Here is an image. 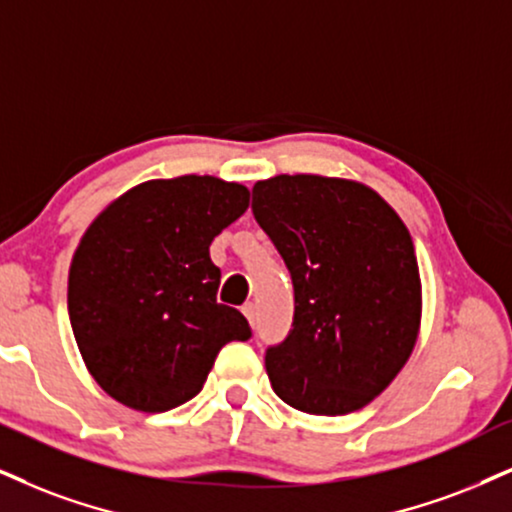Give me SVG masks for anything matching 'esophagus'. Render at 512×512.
Listing matches in <instances>:
<instances>
[{"instance_id": "1", "label": "esophagus", "mask_w": 512, "mask_h": 512, "mask_svg": "<svg viewBox=\"0 0 512 512\" xmlns=\"http://www.w3.org/2000/svg\"><path fill=\"white\" fill-rule=\"evenodd\" d=\"M242 313L246 315V320H249L251 325L256 323V306L251 304V301H249V304H244V306H242Z\"/></svg>"}]
</instances>
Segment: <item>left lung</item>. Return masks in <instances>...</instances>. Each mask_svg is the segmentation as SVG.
Here are the masks:
<instances>
[{"label": "left lung", "instance_id": "8db88e82", "mask_svg": "<svg viewBox=\"0 0 512 512\" xmlns=\"http://www.w3.org/2000/svg\"><path fill=\"white\" fill-rule=\"evenodd\" d=\"M251 194L294 285L292 330L266 349L275 394L313 415L368 406L418 337L420 273L406 225L351 180L277 175Z\"/></svg>", "mask_w": 512, "mask_h": 512}]
</instances>
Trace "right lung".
<instances>
[{
  "mask_svg": "<svg viewBox=\"0 0 512 512\" xmlns=\"http://www.w3.org/2000/svg\"><path fill=\"white\" fill-rule=\"evenodd\" d=\"M249 208V189L211 175L132 187L87 227L68 273V315L106 394L163 413L199 394L218 351L246 342L237 308L218 304L208 246Z\"/></svg>",
  "mask_w": 512,
  "mask_h": 512,
  "instance_id": "right-lung-1",
  "label": "right lung"
}]
</instances>
